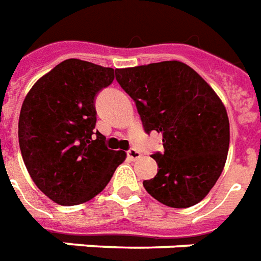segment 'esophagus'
Instances as JSON below:
<instances>
[{
    "label": "esophagus",
    "mask_w": 261,
    "mask_h": 261,
    "mask_svg": "<svg viewBox=\"0 0 261 261\" xmlns=\"http://www.w3.org/2000/svg\"><path fill=\"white\" fill-rule=\"evenodd\" d=\"M127 156L130 160H137L141 158V152H138L137 149H128L127 150Z\"/></svg>",
    "instance_id": "obj_1"
}]
</instances>
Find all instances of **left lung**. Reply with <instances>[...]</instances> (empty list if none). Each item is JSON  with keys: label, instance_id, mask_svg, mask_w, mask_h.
I'll use <instances>...</instances> for the list:
<instances>
[{"label": "left lung", "instance_id": "1", "mask_svg": "<svg viewBox=\"0 0 261 261\" xmlns=\"http://www.w3.org/2000/svg\"><path fill=\"white\" fill-rule=\"evenodd\" d=\"M116 80L136 102L146 133L163 136L165 152L152 155L159 170L144 181L146 192L175 209L199 203L228 155L229 121L219 95L179 61L116 69Z\"/></svg>", "mask_w": 261, "mask_h": 261}]
</instances>
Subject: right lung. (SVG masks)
<instances>
[{"label": "right lung", "mask_w": 261, "mask_h": 261, "mask_svg": "<svg viewBox=\"0 0 261 261\" xmlns=\"http://www.w3.org/2000/svg\"><path fill=\"white\" fill-rule=\"evenodd\" d=\"M116 70L66 59L38 79L23 101L19 146L29 174L55 203H84L105 188L125 159L95 131L96 92Z\"/></svg>", "instance_id": "1"}]
</instances>
